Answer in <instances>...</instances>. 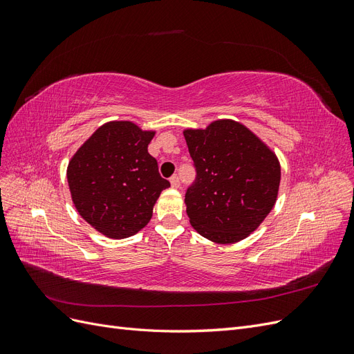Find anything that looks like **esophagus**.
<instances>
[{"mask_svg":"<svg viewBox=\"0 0 354 354\" xmlns=\"http://www.w3.org/2000/svg\"><path fill=\"white\" fill-rule=\"evenodd\" d=\"M169 183H171V187H174V189H177V187H180V178H178V176H173L169 178Z\"/></svg>","mask_w":354,"mask_h":354,"instance_id":"34e87169","label":"esophagus"}]
</instances>
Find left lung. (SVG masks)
I'll use <instances>...</instances> for the list:
<instances>
[{"mask_svg":"<svg viewBox=\"0 0 354 354\" xmlns=\"http://www.w3.org/2000/svg\"><path fill=\"white\" fill-rule=\"evenodd\" d=\"M196 168L185 196L194 229L216 243L245 239L274 207L281 183L276 155L245 125L232 120L183 131Z\"/></svg>","mask_w":354,"mask_h":354,"instance_id":"obj_1","label":"left lung"}]
</instances>
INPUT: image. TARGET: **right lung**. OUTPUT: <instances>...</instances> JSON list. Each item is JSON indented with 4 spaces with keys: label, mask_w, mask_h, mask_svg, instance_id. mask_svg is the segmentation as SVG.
Returning <instances> with one entry per match:
<instances>
[{
    "label": "right lung",
    "mask_w": 354,
    "mask_h": 354,
    "mask_svg": "<svg viewBox=\"0 0 354 354\" xmlns=\"http://www.w3.org/2000/svg\"><path fill=\"white\" fill-rule=\"evenodd\" d=\"M153 136L130 121L106 122L69 160L73 205L104 236L124 239L142 230L160 192L169 187L147 152Z\"/></svg>",
    "instance_id": "add662e5"
}]
</instances>
